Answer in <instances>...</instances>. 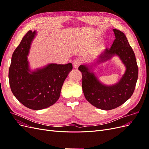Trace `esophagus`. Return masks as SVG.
Masks as SVG:
<instances>
[{"label": "esophagus", "mask_w": 149, "mask_h": 149, "mask_svg": "<svg viewBox=\"0 0 149 149\" xmlns=\"http://www.w3.org/2000/svg\"><path fill=\"white\" fill-rule=\"evenodd\" d=\"M82 63V60L80 59V58H76V59H74L73 60V65L74 68H78V66L81 64Z\"/></svg>", "instance_id": "esophagus-1"}]
</instances>
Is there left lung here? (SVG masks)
<instances>
[{
    "mask_svg": "<svg viewBox=\"0 0 149 149\" xmlns=\"http://www.w3.org/2000/svg\"><path fill=\"white\" fill-rule=\"evenodd\" d=\"M116 38L110 48H107L101 61L118 55L126 66L125 73L119 82L111 86L102 84L85 65L78 70L82 73V88L86 100L102 110H111L120 106L131 97L138 78V66L132 47L123 32L114 29Z\"/></svg>",
    "mask_w": 149,
    "mask_h": 149,
    "instance_id": "1",
    "label": "left lung"
}]
</instances>
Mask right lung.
<instances>
[{
    "label": "right lung",
    "instance_id": "right-lung-1",
    "mask_svg": "<svg viewBox=\"0 0 149 149\" xmlns=\"http://www.w3.org/2000/svg\"><path fill=\"white\" fill-rule=\"evenodd\" d=\"M35 34V31L29 30L13 52L8 79L11 91L19 102L30 109L40 110L58 100L63 84L73 65L70 63L49 64L30 73L26 56Z\"/></svg>",
    "mask_w": 149,
    "mask_h": 149
}]
</instances>
